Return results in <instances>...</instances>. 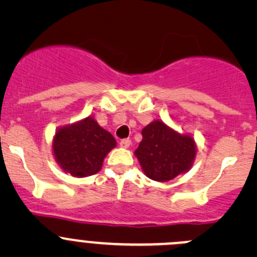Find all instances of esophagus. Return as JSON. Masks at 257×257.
Instances as JSON below:
<instances>
[{
	"instance_id": "1",
	"label": "esophagus",
	"mask_w": 257,
	"mask_h": 257,
	"mask_svg": "<svg viewBox=\"0 0 257 257\" xmlns=\"http://www.w3.org/2000/svg\"><path fill=\"white\" fill-rule=\"evenodd\" d=\"M131 144H132V142L129 141V139H123V141L119 142V145H120L121 148H125V149L126 148L131 147Z\"/></svg>"
}]
</instances>
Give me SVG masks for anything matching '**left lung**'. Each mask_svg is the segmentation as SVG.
<instances>
[{
    "instance_id": "8db88e82",
    "label": "left lung",
    "mask_w": 257,
    "mask_h": 257,
    "mask_svg": "<svg viewBox=\"0 0 257 257\" xmlns=\"http://www.w3.org/2000/svg\"><path fill=\"white\" fill-rule=\"evenodd\" d=\"M142 136L134 154L149 179L169 181L193 167L198 148L190 134L178 133L157 119L145 126Z\"/></svg>"
}]
</instances>
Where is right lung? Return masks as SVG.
<instances>
[{"label":"right lung","mask_w":257,"mask_h":257,"mask_svg":"<svg viewBox=\"0 0 257 257\" xmlns=\"http://www.w3.org/2000/svg\"><path fill=\"white\" fill-rule=\"evenodd\" d=\"M116 142L93 116L59 126L52 142L56 162L64 173L74 178L94 175Z\"/></svg>","instance_id":"1"}]
</instances>
